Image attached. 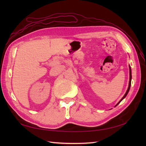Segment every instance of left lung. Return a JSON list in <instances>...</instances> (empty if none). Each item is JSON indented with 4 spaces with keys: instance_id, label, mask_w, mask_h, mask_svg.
<instances>
[{
    "instance_id": "8db88e82",
    "label": "left lung",
    "mask_w": 146,
    "mask_h": 146,
    "mask_svg": "<svg viewBox=\"0 0 146 146\" xmlns=\"http://www.w3.org/2000/svg\"><path fill=\"white\" fill-rule=\"evenodd\" d=\"M129 68H130V80H129V87H128V89H127V92H126V93L125 94V95H124V96H123V97L122 98V99H121V100L118 102V104L115 105V107H116L117 105L119 104H120V102L122 101L123 98H124L126 96H127V95L128 94V93H129V90H130V88H131V79H132V73H131V66H129Z\"/></svg>"
}]
</instances>
